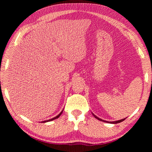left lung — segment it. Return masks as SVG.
<instances>
[{
  "instance_id": "1",
  "label": "left lung",
  "mask_w": 152,
  "mask_h": 152,
  "mask_svg": "<svg viewBox=\"0 0 152 152\" xmlns=\"http://www.w3.org/2000/svg\"><path fill=\"white\" fill-rule=\"evenodd\" d=\"M93 115H94V117H95V118H96V119H99V120H100V121H104V122H107V123H110V124H118V123H120V122H121V121H124L125 119V118H124V119H120V120L115 121H106L102 120V119H100V118H97V117H96V116L95 114H93Z\"/></svg>"
}]
</instances>
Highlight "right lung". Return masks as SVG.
I'll return each instance as SVG.
<instances>
[{"label": "right lung", "instance_id": "1", "mask_svg": "<svg viewBox=\"0 0 152 152\" xmlns=\"http://www.w3.org/2000/svg\"><path fill=\"white\" fill-rule=\"evenodd\" d=\"M62 112H63V111L61 112L60 114L58 115H57L56 117H55V118H52V119H48V120H46V121H42V122H43V123H46V122H48V121H52V120H54V119H57V118H59V116L61 115V114H62Z\"/></svg>", "mask_w": 152, "mask_h": 152}]
</instances>
